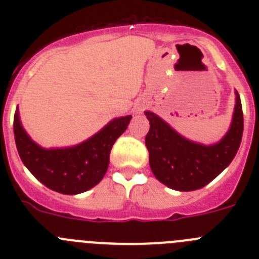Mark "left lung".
<instances>
[{"label":"left lung","instance_id":"obj_1","mask_svg":"<svg viewBox=\"0 0 259 259\" xmlns=\"http://www.w3.org/2000/svg\"><path fill=\"white\" fill-rule=\"evenodd\" d=\"M145 115L150 123L145 137L150 168L162 184L175 191H196L209 184L232 162L241 143L244 119L237 92L230 130L212 145L185 139L157 114L145 111Z\"/></svg>","mask_w":259,"mask_h":259}]
</instances>
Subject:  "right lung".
I'll list each match as a JSON object with an SVG mask.
<instances>
[{
	"instance_id": "right-lung-1",
	"label": "right lung",
	"mask_w": 259,
	"mask_h": 259,
	"mask_svg": "<svg viewBox=\"0 0 259 259\" xmlns=\"http://www.w3.org/2000/svg\"><path fill=\"white\" fill-rule=\"evenodd\" d=\"M132 116L113 119L95 136L71 148L44 149L24 131L19 111L14 115V136L24 166L40 183L62 194H79L101 182L109 167L114 143Z\"/></svg>"
}]
</instances>
